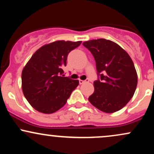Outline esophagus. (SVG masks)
I'll use <instances>...</instances> for the list:
<instances>
[{"mask_svg": "<svg viewBox=\"0 0 154 154\" xmlns=\"http://www.w3.org/2000/svg\"><path fill=\"white\" fill-rule=\"evenodd\" d=\"M88 80H82V79H79V84L82 85V84H83V83H85V82H88Z\"/></svg>", "mask_w": 154, "mask_h": 154, "instance_id": "obj_1", "label": "esophagus"}]
</instances>
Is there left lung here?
<instances>
[{
	"label": "left lung",
	"mask_w": 154,
	"mask_h": 154,
	"mask_svg": "<svg viewBox=\"0 0 154 154\" xmlns=\"http://www.w3.org/2000/svg\"><path fill=\"white\" fill-rule=\"evenodd\" d=\"M91 52L100 79L93 82L94 92L88 100L105 113H114L126 106L137 84V72L129 54L118 44L106 39L85 41Z\"/></svg>",
	"instance_id": "left-lung-1"
}]
</instances>
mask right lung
I'll return each instance as SVG.
<instances>
[{"label": "right lung", "mask_w": 154, "mask_h": 154, "mask_svg": "<svg viewBox=\"0 0 154 154\" xmlns=\"http://www.w3.org/2000/svg\"><path fill=\"white\" fill-rule=\"evenodd\" d=\"M82 41L56 40L40 47L32 56L22 72L24 97L35 110L53 114L65 105L72 92L78 86V79L64 77L70 51Z\"/></svg>", "instance_id": "right-lung-1"}]
</instances>
